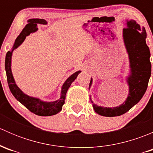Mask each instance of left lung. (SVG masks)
<instances>
[{"label":"left lung","instance_id":"8db88e82","mask_svg":"<svg viewBox=\"0 0 153 153\" xmlns=\"http://www.w3.org/2000/svg\"><path fill=\"white\" fill-rule=\"evenodd\" d=\"M126 25L127 27L123 29V37L129 55L130 68V74L126 78L129 85V94L124 102L115 107L99 106L93 104L91 100L95 112L102 116H119L128 112L142 98L150 78V52L146 44L145 28H141L139 24L134 20L126 21ZM92 83V78H91L89 87Z\"/></svg>","mask_w":153,"mask_h":153}]
</instances>
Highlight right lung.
<instances>
[{
  "label": "right lung",
  "instance_id": "right-lung-1",
  "mask_svg": "<svg viewBox=\"0 0 153 153\" xmlns=\"http://www.w3.org/2000/svg\"><path fill=\"white\" fill-rule=\"evenodd\" d=\"M28 24L26 27L23 29L22 32L20 33L18 38L15 40L14 45L11 51H8L6 55L5 60V69L7 72V82H8L9 87L15 98L23 104L24 106L27 108L30 112H33L34 114L40 116H50V115H55L58 113L62 109V106L64 104V100L66 98V94L68 89L70 86L71 84L76 79L78 74L81 71L75 72L71 76L67 78V81L63 84L61 88V97L58 100L52 102H47L40 100L39 98H33V97L29 96L21 90L19 87L16 85L15 81L14 80L13 75L12 73L11 69V61H12V52L17 49L25 40L26 37L30 35V33L35 32L38 30L37 24H47V22L44 19H39V18H32L28 20Z\"/></svg>",
  "mask_w": 153,
  "mask_h": 153
}]
</instances>
